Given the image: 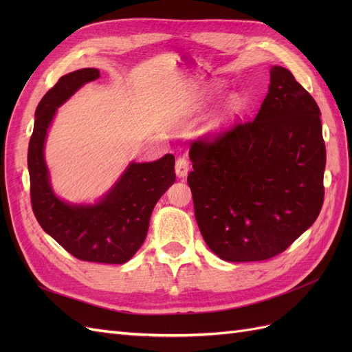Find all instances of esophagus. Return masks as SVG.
<instances>
[{
    "instance_id": "esophagus-1",
    "label": "esophagus",
    "mask_w": 352,
    "mask_h": 352,
    "mask_svg": "<svg viewBox=\"0 0 352 352\" xmlns=\"http://www.w3.org/2000/svg\"><path fill=\"white\" fill-rule=\"evenodd\" d=\"M175 170H176V175L179 177H185L189 172V162L185 157H179L176 160V164H175Z\"/></svg>"
}]
</instances>
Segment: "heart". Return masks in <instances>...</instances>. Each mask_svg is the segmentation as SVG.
Segmentation results:
<instances>
[{
    "instance_id": "1",
    "label": "heart",
    "mask_w": 352,
    "mask_h": 352,
    "mask_svg": "<svg viewBox=\"0 0 352 352\" xmlns=\"http://www.w3.org/2000/svg\"><path fill=\"white\" fill-rule=\"evenodd\" d=\"M242 109H243V100L241 95H238V94L230 95V97L226 100V102L223 104V107L219 111V114L216 116V119L212 120L211 126H219L220 123L232 119V117L238 116L242 111Z\"/></svg>"
}]
</instances>
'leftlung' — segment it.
I'll list each match as a JSON object with an SVG mask.
<instances>
[{
  "label": "left lung",
  "instance_id": "1",
  "mask_svg": "<svg viewBox=\"0 0 352 352\" xmlns=\"http://www.w3.org/2000/svg\"><path fill=\"white\" fill-rule=\"evenodd\" d=\"M189 157L198 228L226 261H261L283 252L322 210L320 109L285 67H272L254 120L197 140Z\"/></svg>",
  "mask_w": 352,
  "mask_h": 352
}]
</instances>
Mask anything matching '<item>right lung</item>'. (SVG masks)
Returning a JSON list of instances; mask_svg holds the SVG:
<instances>
[{
	"instance_id": "1",
	"label": "right lung",
	"mask_w": 352,
	"mask_h": 352,
	"mask_svg": "<svg viewBox=\"0 0 352 352\" xmlns=\"http://www.w3.org/2000/svg\"><path fill=\"white\" fill-rule=\"evenodd\" d=\"M98 78V69L72 72L39 101L28 150L30 202L41 228L73 257L123 264L141 248L157 201L175 184V157L166 154L153 163H131L110 192L94 206L67 204L54 194L44 158L48 127L63 102Z\"/></svg>"
}]
</instances>
